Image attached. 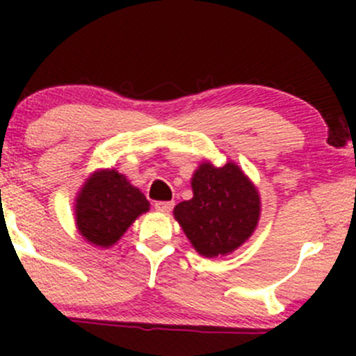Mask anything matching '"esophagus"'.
I'll use <instances>...</instances> for the list:
<instances>
[{"label":"esophagus","mask_w":356,"mask_h":356,"mask_svg":"<svg viewBox=\"0 0 356 356\" xmlns=\"http://www.w3.org/2000/svg\"><path fill=\"white\" fill-rule=\"evenodd\" d=\"M172 208H174V201H156L155 210L160 213H170Z\"/></svg>","instance_id":"esophagus-1"}]
</instances>
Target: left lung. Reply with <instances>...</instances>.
I'll use <instances>...</instances> for the list:
<instances>
[{"mask_svg":"<svg viewBox=\"0 0 356 356\" xmlns=\"http://www.w3.org/2000/svg\"><path fill=\"white\" fill-rule=\"evenodd\" d=\"M193 198L174 208V218L193 248L207 258L243 246L260 220V195L234 161L215 167L201 161L191 179Z\"/></svg>","mask_w":356,"mask_h":356,"instance_id":"obj_1","label":"left lung"}]
</instances>
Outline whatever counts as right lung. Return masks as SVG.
Listing matches in <instances>:
<instances>
[{
	"instance_id": "obj_1",
	"label": "right lung",
	"mask_w": 356,
	"mask_h": 356,
	"mask_svg": "<svg viewBox=\"0 0 356 356\" xmlns=\"http://www.w3.org/2000/svg\"><path fill=\"white\" fill-rule=\"evenodd\" d=\"M149 210V201L115 168L95 170L74 203L75 227L89 245L113 246L139 215Z\"/></svg>"
}]
</instances>
